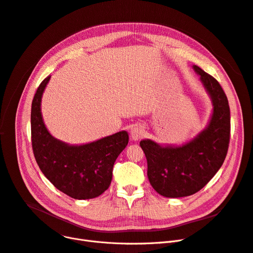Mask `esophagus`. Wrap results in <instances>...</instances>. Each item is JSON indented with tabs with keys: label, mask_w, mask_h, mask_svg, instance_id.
<instances>
[{
	"label": "esophagus",
	"mask_w": 253,
	"mask_h": 253,
	"mask_svg": "<svg viewBox=\"0 0 253 253\" xmlns=\"http://www.w3.org/2000/svg\"><path fill=\"white\" fill-rule=\"evenodd\" d=\"M145 133V130L141 125H136L134 127L131 128V132H130V136L132 138V140H139L143 137Z\"/></svg>",
	"instance_id": "esophagus-1"
}]
</instances>
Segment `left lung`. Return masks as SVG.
<instances>
[{"mask_svg":"<svg viewBox=\"0 0 253 253\" xmlns=\"http://www.w3.org/2000/svg\"><path fill=\"white\" fill-rule=\"evenodd\" d=\"M212 103L207 126L191 140L181 144H160L142 139L140 147L148 161V177L154 190L166 198L191 196L209 182L221 167L230 141V106L216 80L197 65Z\"/></svg>","mask_w":253,"mask_h":253,"instance_id":"left-lung-1","label":"left lung"}]
</instances>
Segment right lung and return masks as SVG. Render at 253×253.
Listing matches in <instances>:
<instances>
[{"mask_svg":"<svg viewBox=\"0 0 253 253\" xmlns=\"http://www.w3.org/2000/svg\"><path fill=\"white\" fill-rule=\"evenodd\" d=\"M50 78L39 86L32 103V143L36 161L60 192L77 200L96 198L110 187L115 161L128 144V132L123 130L83 144H70L55 138L48 131L41 112L42 96Z\"/></svg>","mask_w":253,"mask_h":253,"instance_id":"1","label":"right lung"}]
</instances>
